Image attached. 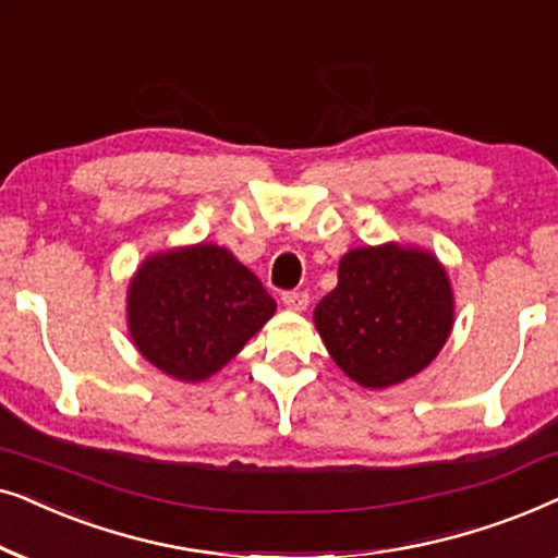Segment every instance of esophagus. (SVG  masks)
<instances>
[{"label": "esophagus", "instance_id": "esophagus-1", "mask_svg": "<svg viewBox=\"0 0 558 558\" xmlns=\"http://www.w3.org/2000/svg\"><path fill=\"white\" fill-rule=\"evenodd\" d=\"M281 302H284L287 310L292 312H304L310 304V294L307 292H284L281 294Z\"/></svg>", "mask_w": 558, "mask_h": 558}]
</instances>
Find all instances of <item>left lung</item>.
<instances>
[{
  "label": "left lung",
  "instance_id": "left-lung-1",
  "mask_svg": "<svg viewBox=\"0 0 558 558\" xmlns=\"http://www.w3.org/2000/svg\"><path fill=\"white\" fill-rule=\"evenodd\" d=\"M454 294L429 251L399 243L353 248L338 287L315 307L327 353L363 388L401 384L429 365L452 332Z\"/></svg>",
  "mask_w": 558,
  "mask_h": 558
}]
</instances>
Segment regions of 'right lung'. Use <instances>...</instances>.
I'll return each instance as SVG.
<instances>
[{
  "label": "right lung",
  "mask_w": 558,
  "mask_h": 558,
  "mask_svg": "<svg viewBox=\"0 0 558 558\" xmlns=\"http://www.w3.org/2000/svg\"><path fill=\"white\" fill-rule=\"evenodd\" d=\"M277 302L254 271L216 243L144 258L129 284L134 345L167 376L197 384L218 373L262 330Z\"/></svg>",
  "instance_id": "obj_1"
}]
</instances>
